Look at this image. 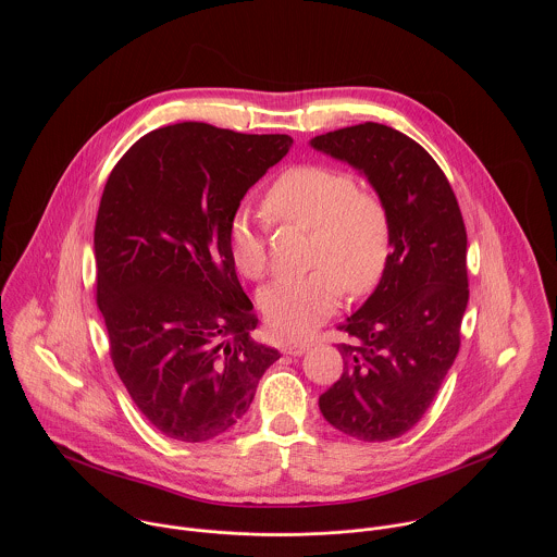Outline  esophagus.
<instances>
[{
	"label": "esophagus",
	"mask_w": 557,
	"mask_h": 557,
	"mask_svg": "<svg viewBox=\"0 0 557 557\" xmlns=\"http://www.w3.org/2000/svg\"><path fill=\"white\" fill-rule=\"evenodd\" d=\"M309 347H311L309 343H298V341H294V343H285V345H283V351L289 354V356H300V354H305Z\"/></svg>",
	"instance_id": "34e87169"
}]
</instances>
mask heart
Returning a JSON list of instances; mask_svg holds the SVG:
<instances>
[{
  "instance_id": "1",
  "label": "heart",
  "mask_w": 557,
  "mask_h": 557,
  "mask_svg": "<svg viewBox=\"0 0 557 557\" xmlns=\"http://www.w3.org/2000/svg\"><path fill=\"white\" fill-rule=\"evenodd\" d=\"M263 212L272 223L311 232L305 276L281 278L259 296L274 334L298 338L334 313L341 285L347 294L369 292L382 276L391 255V219L384 201L360 190L358 180L341 169L300 164L281 173L263 195ZM232 259L250 281L268 272L265 227L236 212L227 227Z\"/></svg>"
}]
</instances>
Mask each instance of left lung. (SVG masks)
Instances as JSON below:
<instances>
[{
    "instance_id": "left-lung-1",
    "label": "left lung",
    "mask_w": 557,
    "mask_h": 557,
    "mask_svg": "<svg viewBox=\"0 0 557 557\" xmlns=\"http://www.w3.org/2000/svg\"><path fill=\"white\" fill-rule=\"evenodd\" d=\"M311 146L360 169L391 219V255L371 298L338 325L343 375L319 397L323 418L360 442L407 433L461 347L470 300L468 232L440 164L391 126L364 122Z\"/></svg>"
}]
</instances>
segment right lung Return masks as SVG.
Returning a JSON list of instances; mask_svg holds the SVG:
<instances>
[{"label": "right lung", "instance_id": "add662e5", "mask_svg": "<svg viewBox=\"0 0 557 557\" xmlns=\"http://www.w3.org/2000/svg\"><path fill=\"white\" fill-rule=\"evenodd\" d=\"M289 135L182 122L144 135L113 166L94 230L96 305L128 395L162 435L208 442L250 407L281 354L257 315L227 227Z\"/></svg>", "mask_w": 557, "mask_h": 557}]
</instances>
